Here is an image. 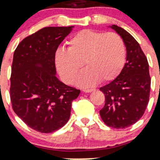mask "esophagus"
I'll return each instance as SVG.
<instances>
[{"mask_svg":"<svg viewBox=\"0 0 160 160\" xmlns=\"http://www.w3.org/2000/svg\"><path fill=\"white\" fill-rule=\"evenodd\" d=\"M94 89H84L83 90V91L84 92H91L92 91H93Z\"/></svg>","mask_w":160,"mask_h":160,"instance_id":"obj_1","label":"esophagus"}]
</instances>
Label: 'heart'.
Segmentation results:
<instances>
[{
  "label": "heart",
  "instance_id": "obj_1",
  "mask_svg": "<svg viewBox=\"0 0 160 160\" xmlns=\"http://www.w3.org/2000/svg\"><path fill=\"white\" fill-rule=\"evenodd\" d=\"M55 64L65 83L73 82L83 65L76 84L90 87L113 80L120 73L125 62V47L119 35L83 29L68 41V50H58L55 53Z\"/></svg>",
  "mask_w": 160,
  "mask_h": 160
}]
</instances>
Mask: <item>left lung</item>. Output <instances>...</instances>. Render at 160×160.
Segmentation results:
<instances>
[{
	"mask_svg": "<svg viewBox=\"0 0 160 160\" xmlns=\"http://www.w3.org/2000/svg\"><path fill=\"white\" fill-rule=\"evenodd\" d=\"M122 38L126 47V63L115 79L100 88L105 104L99 111L109 127L125 128L143 116L149 101L151 77L146 56L139 43L117 25L108 26Z\"/></svg>",
	"mask_w": 160,
	"mask_h": 160,
	"instance_id": "left-lung-1",
	"label": "left lung"
}]
</instances>
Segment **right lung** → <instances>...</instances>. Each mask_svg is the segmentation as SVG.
<instances>
[{
  "label": "right lung",
  "mask_w": 160,
  "mask_h": 160,
  "mask_svg": "<svg viewBox=\"0 0 160 160\" xmlns=\"http://www.w3.org/2000/svg\"><path fill=\"white\" fill-rule=\"evenodd\" d=\"M71 27H49L25 38L17 47L12 65L10 98L19 118L35 131L52 133L70 116L79 90L56 77L55 53L72 32Z\"/></svg>",
  "instance_id": "right-lung-1"
}]
</instances>
